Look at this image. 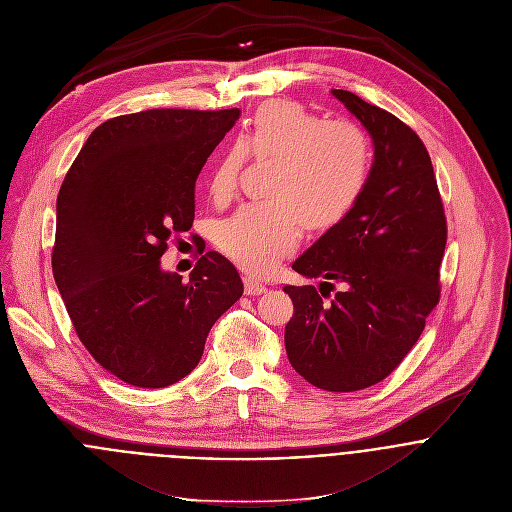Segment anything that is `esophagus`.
<instances>
[{
	"label": "esophagus",
	"mask_w": 512,
	"mask_h": 512,
	"mask_svg": "<svg viewBox=\"0 0 512 512\" xmlns=\"http://www.w3.org/2000/svg\"><path fill=\"white\" fill-rule=\"evenodd\" d=\"M244 292L248 296H258L262 292H266V284H262L258 278L254 276H244Z\"/></svg>",
	"instance_id": "obj_1"
}]
</instances>
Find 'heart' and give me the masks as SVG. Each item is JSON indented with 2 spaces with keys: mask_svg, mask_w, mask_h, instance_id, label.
I'll list each match as a JSON object with an SVG mask.
<instances>
[{
  "mask_svg": "<svg viewBox=\"0 0 512 512\" xmlns=\"http://www.w3.org/2000/svg\"><path fill=\"white\" fill-rule=\"evenodd\" d=\"M246 155L272 161L268 199L240 206L218 228V246L252 272L270 270L288 254L300 228L327 230L339 224L361 197L371 165L365 131L343 119L323 121L292 100H272L244 125L210 173L218 201L234 195Z\"/></svg>",
  "mask_w": 512,
  "mask_h": 512,
  "instance_id": "1",
  "label": "heart"
}]
</instances>
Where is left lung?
I'll return each mask as SVG.
<instances>
[{
  "label": "left lung",
  "mask_w": 512,
  "mask_h": 512,
  "mask_svg": "<svg viewBox=\"0 0 512 512\" xmlns=\"http://www.w3.org/2000/svg\"><path fill=\"white\" fill-rule=\"evenodd\" d=\"M331 92L367 129L375 157L353 210L292 264L327 280L321 288L343 290L325 302L315 286H284L294 304L284 347L315 387L357 391L385 379L418 343L440 300L448 228L422 139L357 94Z\"/></svg>",
  "instance_id": "1"
}]
</instances>
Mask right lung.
Masks as SVG:
<instances>
[{
    "mask_svg": "<svg viewBox=\"0 0 512 512\" xmlns=\"http://www.w3.org/2000/svg\"><path fill=\"white\" fill-rule=\"evenodd\" d=\"M238 117L153 109L109 119L62 181L54 280L82 345L129 385L157 389L191 373L244 292L218 252L203 254L187 282L159 260L171 234L191 228L195 179Z\"/></svg>",
    "mask_w": 512,
    "mask_h": 512,
    "instance_id": "1",
    "label": "right lung"
}]
</instances>
